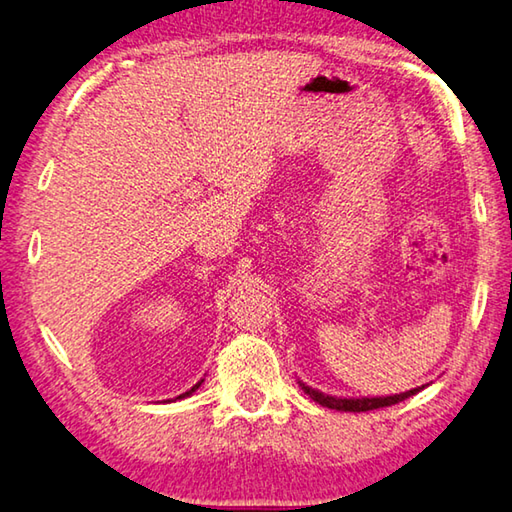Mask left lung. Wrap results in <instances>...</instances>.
Wrapping results in <instances>:
<instances>
[{
	"label": "left lung",
	"instance_id": "8db88e82",
	"mask_svg": "<svg viewBox=\"0 0 512 512\" xmlns=\"http://www.w3.org/2000/svg\"><path fill=\"white\" fill-rule=\"evenodd\" d=\"M301 390L306 392L308 397L317 404H322L326 408H333V410H345V413H365V410H376V408H385V406H392V404H399V401H404L408 397H413L420 392L422 388H413L408 392H401V395H392V397H360V399H342V397H331V395H324L320 390H313L308 388L306 383H301Z\"/></svg>",
	"mask_w": 512,
	"mask_h": 512
}]
</instances>
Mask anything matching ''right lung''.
<instances>
[{"mask_svg": "<svg viewBox=\"0 0 512 512\" xmlns=\"http://www.w3.org/2000/svg\"><path fill=\"white\" fill-rule=\"evenodd\" d=\"M199 385H201V381H199V383H197V385H192V388H190V390H188V392H183V395H179V397H177V399H183V397H190V395H192V392H195V390H197V388H199Z\"/></svg>", "mask_w": 512, "mask_h": 512, "instance_id": "right-lung-1", "label": "right lung"}]
</instances>
